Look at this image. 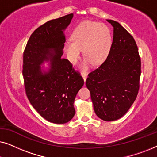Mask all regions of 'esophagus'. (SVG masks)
Returning <instances> with one entry per match:
<instances>
[{
    "label": "esophagus",
    "instance_id": "obj_1",
    "mask_svg": "<svg viewBox=\"0 0 157 157\" xmlns=\"http://www.w3.org/2000/svg\"><path fill=\"white\" fill-rule=\"evenodd\" d=\"M82 76H83V78L84 81H86V78H87V74H85V73H82Z\"/></svg>",
    "mask_w": 157,
    "mask_h": 157
}]
</instances>
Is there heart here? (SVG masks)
Wrapping results in <instances>:
<instances>
[{"instance_id":"b5f03b06","label":"heart","mask_w":157,"mask_h":157,"mask_svg":"<svg viewBox=\"0 0 157 157\" xmlns=\"http://www.w3.org/2000/svg\"><path fill=\"white\" fill-rule=\"evenodd\" d=\"M112 37L109 27L103 23L86 21L79 23L71 34V41L65 44V50L71 63L75 64L83 50L86 57L82 63L83 69L93 63H103L110 51Z\"/></svg>"}]
</instances>
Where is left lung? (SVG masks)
I'll use <instances>...</instances> for the list:
<instances>
[{
  "label": "left lung",
  "mask_w": 157,
  "mask_h": 157,
  "mask_svg": "<svg viewBox=\"0 0 157 157\" xmlns=\"http://www.w3.org/2000/svg\"><path fill=\"white\" fill-rule=\"evenodd\" d=\"M113 37L108 56L88 75L86 85L91 93L96 114L106 121L127 112L136 100L141 76V59L133 36L113 20Z\"/></svg>",
  "instance_id": "left-lung-1"
}]
</instances>
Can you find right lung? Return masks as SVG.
I'll return each instance as SVG.
<instances>
[{
  "label": "right lung",
  "mask_w": 157,
  "mask_h": 157,
  "mask_svg": "<svg viewBox=\"0 0 157 157\" xmlns=\"http://www.w3.org/2000/svg\"><path fill=\"white\" fill-rule=\"evenodd\" d=\"M73 13L49 21L30 36L23 56V76L28 99L47 121L65 124L75 114L74 103L84 81L68 60L62 59L63 31L69 25ZM52 61L50 69L43 73L40 65Z\"/></svg>",
  "instance_id": "add662e5"
}]
</instances>
